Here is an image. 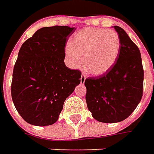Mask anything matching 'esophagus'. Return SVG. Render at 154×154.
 <instances>
[{
	"instance_id": "1",
	"label": "esophagus",
	"mask_w": 154,
	"mask_h": 154,
	"mask_svg": "<svg viewBox=\"0 0 154 154\" xmlns=\"http://www.w3.org/2000/svg\"><path fill=\"white\" fill-rule=\"evenodd\" d=\"M86 74H81V77H80V83H81V84L85 83V80H86Z\"/></svg>"
}]
</instances>
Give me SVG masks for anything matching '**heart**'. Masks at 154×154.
Wrapping results in <instances>:
<instances>
[{
    "mask_svg": "<svg viewBox=\"0 0 154 154\" xmlns=\"http://www.w3.org/2000/svg\"><path fill=\"white\" fill-rule=\"evenodd\" d=\"M121 48V40L114 30L87 28L75 33L65 50L66 57L73 68L83 64L89 74L101 75L114 65Z\"/></svg>",
    "mask_w": 154,
    "mask_h": 154,
    "instance_id": "1",
    "label": "heart"
}]
</instances>
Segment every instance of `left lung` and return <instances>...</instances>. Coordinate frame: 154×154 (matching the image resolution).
I'll use <instances>...</instances> for the list:
<instances>
[{"mask_svg": "<svg viewBox=\"0 0 154 154\" xmlns=\"http://www.w3.org/2000/svg\"><path fill=\"white\" fill-rule=\"evenodd\" d=\"M113 27L121 40L117 61L106 73L85 80L87 108L94 119L105 123L125 120L143 93L144 70L139 48L122 28Z\"/></svg>", "mask_w": 154, "mask_h": 154, "instance_id": "left-lung-1", "label": "left lung"}]
</instances>
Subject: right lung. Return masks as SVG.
<instances>
[{
  "mask_svg": "<svg viewBox=\"0 0 154 154\" xmlns=\"http://www.w3.org/2000/svg\"><path fill=\"white\" fill-rule=\"evenodd\" d=\"M75 27H43L22 45L15 62L12 99L19 114L35 126L58 120L66 98L80 83L81 72L66 67L65 46Z\"/></svg>",
  "mask_w": 154,
  "mask_h": 154,
  "instance_id": "right-lung-1",
  "label": "right lung"
}]
</instances>
